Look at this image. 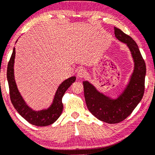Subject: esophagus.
I'll return each mask as SVG.
<instances>
[{
    "instance_id": "1",
    "label": "esophagus",
    "mask_w": 155,
    "mask_h": 155,
    "mask_svg": "<svg viewBox=\"0 0 155 155\" xmlns=\"http://www.w3.org/2000/svg\"><path fill=\"white\" fill-rule=\"evenodd\" d=\"M86 76V71L84 68H80L77 71V77L78 78H81Z\"/></svg>"
}]
</instances>
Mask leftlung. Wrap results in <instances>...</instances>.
<instances>
[{
  "label": "left lung",
  "mask_w": 155,
  "mask_h": 155,
  "mask_svg": "<svg viewBox=\"0 0 155 155\" xmlns=\"http://www.w3.org/2000/svg\"><path fill=\"white\" fill-rule=\"evenodd\" d=\"M115 36L126 44L132 56L134 68L128 84L117 97L99 91L87 81L83 82L85 103L90 112L100 120L115 124L124 120L130 115L142 100L145 90L146 67L135 41L120 29L114 27Z\"/></svg>",
  "instance_id": "1"
}]
</instances>
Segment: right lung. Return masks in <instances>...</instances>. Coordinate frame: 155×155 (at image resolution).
Wrapping results in <instances>:
<instances>
[{"instance_id": "1", "label": "right lung", "mask_w": 155, "mask_h": 155, "mask_svg": "<svg viewBox=\"0 0 155 155\" xmlns=\"http://www.w3.org/2000/svg\"><path fill=\"white\" fill-rule=\"evenodd\" d=\"M15 54V47H14L7 70V78L10 89V100L14 107L21 116L33 125L45 127L54 123L63 112V104L62 103V98L67 90L74 82H75L76 77L67 78L60 84L55 92L52 103L48 108L38 110H34L27 104L18 89L14 70Z\"/></svg>"}]
</instances>
